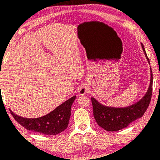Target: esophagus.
I'll return each instance as SVG.
<instances>
[{
  "instance_id": "esophagus-1",
  "label": "esophagus",
  "mask_w": 160,
  "mask_h": 160,
  "mask_svg": "<svg viewBox=\"0 0 160 160\" xmlns=\"http://www.w3.org/2000/svg\"><path fill=\"white\" fill-rule=\"evenodd\" d=\"M89 92V88L88 85H84L82 86H80L78 89V93L80 96H84L85 93H88Z\"/></svg>"
}]
</instances>
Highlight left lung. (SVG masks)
Returning a JSON list of instances; mask_svg holds the SVG:
<instances>
[{
    "instance_id": "1",
    "label": "left lung",
    "mask_w": 160,
    "mask_h": 160,
    "mask_svg": "<svg viewBox=\"0 0 160 160\" xmlns=\"http://www.w3.org/2000/svg\"><path fill=\"white\" fill-rule=\"evenodd\" d=\"M141 46L145 53L146 58L149 63V59L142 43ZM152 84L153 75L151 69L150 84L147 93L138 102L127 107L115 108L107 107L92 97L91 102L93 105V116L97 124L107 131H118L128 127L130 122L141 118L149 105L152 94Z\"/></svg>"
}]
</instances>
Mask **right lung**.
Wrapping results in <instances>:
<instances>
[{
  "label": "right lung",
  "mask_w": 160,
  "mask_h": 160,
  "mask_svg": "<svg viewBox=\"0 0 160 160\" xmlns=\"http://www.w3.org/2000/svg\"><path fill=\"white\" fill-rule=\"evenodd\" d=\"M75 96L67 100L46 115L38 118H24L10 112L17 122L27 130L46 135H57L66 129L71 116V107Z\"/></svg>",
  "instance_id": "right-lung-1"
}]
</instances>
